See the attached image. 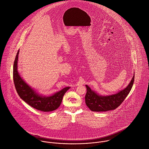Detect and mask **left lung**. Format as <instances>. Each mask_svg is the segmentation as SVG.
Instances as JSON below:
<instances>
[{"mask_svg":"<svg viewBox=\"0 0 149 149\" xmlns=\"http://www.w3.org/2000/svg\"><path fill=\"white\" fill-rule=\"evenodd\" d=\"M134 78L135 74L127 88L118 93L107 96L98 95L88 85H86L87 92L85 96V103L86 106L92 111L100 112L115 110L124 102L130 92L134 84Z\"/></svg>","mask_w":149,"mask_h":149,"instance_id":"obj_1","label":"left lung"}]
</instances>
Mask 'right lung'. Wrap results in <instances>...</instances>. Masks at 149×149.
Segmentation results:
<instances>
[{
	"instance_id": "obj_1",
	"label": "right lung",
	"mask_w": 149,
	"mask_h": 149,
	"mask_svg": "<svg viewBox=\"0 0 149 149\" xmlns=\"http://www.w3.org/2000/svg\"><path fill=\"white\" fill-rule=\"evenodd\" d=\"M18 51L13 65V80L15 89L19 96L32 107L44 112H49L56 110L60 106L65 92L70 88L66 87L54 95L45 97L36 93L20 77L17 71Z\"/></svg>"
}]
</instances>
